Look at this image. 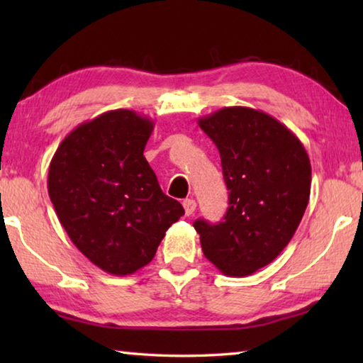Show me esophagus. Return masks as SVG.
Wrapping results in <instances>:
<instances>
[{"label": "esophagus", "mask_w": 363, "mask_h": 363, "mask_svg": "<svg viewBox=\"0 0 363 363\" xmlns=\"http://www.w3.org/2000/svg\"><path fill=\"white\" fill-rule=\"evenodd\" d=\"M182 206H184V211H186L187 216H192V214L195 213L196 203H195V200H192V199H186L182 201Z\"/></svg>", "instance_id": "1"}]
</instances>
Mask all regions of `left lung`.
<instances>
[{
  "label": "left lung",
  "mask_w": 363,
  "mask_h": 363,
  "mask_svg": "<svg viewBox=\"0 0 363 363\" xmlns=\"http://www.w3.org/2000/svg\"><path fill=\"white\" fill-rule=\"evenodd\" d=\"M220 153L229 208L218 224L199 219L206 259L229 277L272 262L309 203L311 160L285 125L261 110L224 107L199 120Z\"/></svg>",
  "instance_id": "8db88e82"
}]
</instances>
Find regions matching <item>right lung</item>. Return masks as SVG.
Listing matches in <instances>:
<instances>
[{"label": "right lung", "mask_w": 363, "mask_h": 363, "mask_svg": "<svg viewBox=\"0 0 363 363\" xmlns=\"http://www.w3.org/2000/svg\"><path fill=\"white\" fill-rule=\"evenodd\" d=\"M153 126L134 110H110L77 126L49 164V199L70 240L120 277L147 266L184 214L144 157Z\"/></svg>", "instance_id": "add662e5"}]
</instances>
